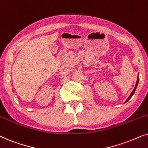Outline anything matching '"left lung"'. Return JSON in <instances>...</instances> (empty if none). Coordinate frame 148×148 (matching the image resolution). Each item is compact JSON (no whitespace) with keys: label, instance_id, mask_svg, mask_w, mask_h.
Segmentation results:
<instances>
[{"label":"left lung","instance_id":"left-lung-1","mask_svg":"<svg viewBox=\"0 0 148 148\" xmlns=\"http://www.w3.org/2000/svg\"><path fill=\"white\" fill-rule=\"evenodd\" d=\"M139 74H138V76H137V82H136V84H135V88H134V90H133V92H131V94H130V96H129V98L127 99V100L125 101V102H124V103H125V102H127V101H129V100H130L131 99V97L133 96V95L134 94V93H135V90H136V88H137V85H138V83H139Z\"/></svg>","mask_w":148,"mask_h":148}]
</instances>
